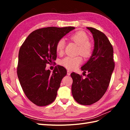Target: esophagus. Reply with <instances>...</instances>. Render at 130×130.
<instances>
[{
	"label": "esophagus",
	"mask_w": 130,
	"mask_h": 130,
	"mask_svg": "<svg viewBox=\"0 0 130 130\" xmlns=\"http://www.w3.org/2000/svg\"><path fill=\"white\" fill-rule=\"evenodd\" d=\"M67 75H70V72L69 71V70H67Z\"/></svg>",
	"instance_id": "esophagus-1"
}]
</instances>
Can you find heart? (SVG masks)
Here are the masks:
<instances>
[{
	"instance_id": "1",
	"label": "heart",
	"mask_w": 130,
	"mask_h": 130,
	"mask_svg": "<svg viewBox=\"0 0 130 130\" xmlns=\"http://www.w3.org/2000/svg\"><path fill=\"white\" fill-rule=\"evenodd\" d=\"M70 40L78 45L77 54H81L85 57H89L93 52V45L89 41L88 35L84 31H78L73 34L70 37ZM66 45L65 40L61 38L58 40L56 45V50L57 54L62 55L64 53ZM82 58L80 56L76 57L67 56L60 61V64L64 67L69 70L77 68L82 63Z\"/></svg>"
}]
</instances>
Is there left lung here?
<instances>
[{"mask_svg": "<svg viewBox=\"0 0 130 130\" xmlns=\"http://www.w3.org/2000/svg\"><path fill=\"white\" fill-rule=\"evenodd\" d=\"M87 28L93 35L94 48L91 57L81 67L88 74L85 79L75 73L73 78L72 95L77 103L90 105L99 101L104 95L115 69L113 49L107 36L100 31L91 27Z\"/></svg>", "mask_w": 130, "mask_h": 130, "instance_id": "obj_1", "label": "left lung"}]
</instances>
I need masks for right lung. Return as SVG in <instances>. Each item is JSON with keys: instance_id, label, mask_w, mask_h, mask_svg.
I'll return each mask as SVG.
<instances>
[{"instance_id": "obj_1", "label": "right lung", "mask_w": 130, "mask_h": 130, "mask_svg": "<svg viewBox=\"0 0 130 130\" xmlns=\"http://www.w3.org/2000/svg\"><path fill=\"white\" fill-rule=\"evenodd\" d=\"M74 27H47L31 32L19 51L17 75L23 92L38 106H46L55 100L61 80L67 70L61 66L53 73L46 70V64L56 59V45Z\"/></svg>"}]
</instances>
